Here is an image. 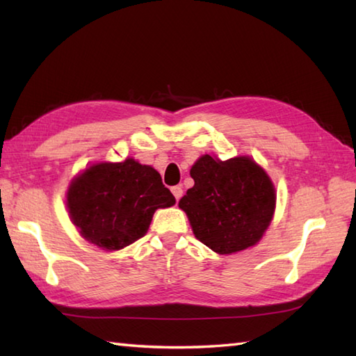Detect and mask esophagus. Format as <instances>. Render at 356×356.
<instances>
[{
  "label": "esophagus",
  "instance_id": "obj_1",
  "mask_svg": "<svg viewBox=\"0 0 356 356\" xmlns=\"http://www.w3.org/2000/svg\"><path fill=\"white\" fill-rule=\"evenodd\" d=\"M171 193L174 194V197H176V200H179L180 197H182L184 190H182V186H180V185H176V186L171 188Z\"/></svg>",
  "mask_w": 356,
  "mask_h": 356
}]
</instances>
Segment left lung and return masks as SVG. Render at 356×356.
I'll list each match as a JSON object with an SVG mask.
<instances>
[{
	"instance_id": "left-lung-1",
	"label": "left lung",
	"mask_w": 356,
	"mask_h": 356,
	"mask_svg": "<svg viewBox=\"0 0 356 356\" xmlns=\"http://www.w3.org/2000/svg\"><path fill=\"white\" fill-rule=\"evenodd\" d=\"M194 186L179 202L194 236L218 254L255 245L272 220L275 190L268 174L246 156L218 161L209 154L193 165Z\"/></svg>"
}]
</instances>
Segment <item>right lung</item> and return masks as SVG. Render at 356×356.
I'll use <instances>...</instances> for the list:
<instances>
[{
    "label": "right lung",
    "instance_id": "add662e5",
    "mask_svg": "<svg viewBox=\"0 0 356 356\" xmlns=\"http://www.w3.org/2000/svg\"><path fill=\"white\" fill-rule=\"evenodd\" d=\"M174 203L161 174L134 159L90 166L67 193L73 225L105 251L122 249L145 236L154 211Z\"/></svg>",
    "mask_w": 356,
    "mask_h": 356
}]
</instances>
